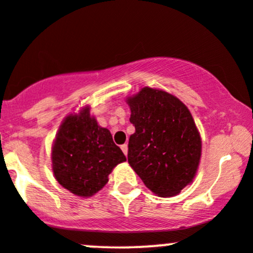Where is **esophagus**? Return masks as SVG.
<instances>
[{
    "instance_id": "obj_1",
    "label": "esophagus",
    "mask_w": 253,
    "mask_h": 253,
    "mask_svg": "<svg viewBox=\"0 0 253 253\" xmlns=\"http://www.w3.org/2000/svg\"><path fill=\"white\" fill-rule=\"evenodd\" d=\"M121 150H123V152L125 153V156H127V153H128V145H127V144L121 145Z\"/></svg>"
}]
</instances>
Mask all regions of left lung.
Masks as SVG:
<instances>
[{
  "mask_svg": "<svg viewBox=\"0 0 253 253\" xmlns=\"http://www.w3.org/2000/svg\"><path fill=\"white\" fill-rule=\"evenodd\" d=\"M130 124L128 163L156 195H177L193 182L202 141L189 109L164 90L145 86L127 97Z\"/></svg>",
  "mask_w": 253,
  "mask_h": 253,
  "instance_id": "1",
  "label": "left lung"
}]
</instances>
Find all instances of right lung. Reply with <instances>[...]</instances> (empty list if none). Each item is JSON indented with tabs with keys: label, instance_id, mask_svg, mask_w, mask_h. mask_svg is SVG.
I'll list each match as a JSON object with an SVG mask.
<instances>
[{
	"label": "right lung",
	"instance_id": "1",
	"mask_svg": "<svg viewBox=\"0 0 253 253\" xmlns=\"http://www.w3.org/2000/svg\"><path fill=\"white\" fill-rule=\"evenodd\" d=\"M52 170L62 187L90 197L108 182V175L126 157L109 129L98 126L89 106L64 119L52 145Z\"/></svg>",
	"mask_w": 253,
	"mask_h": 253
}]
</instances>
